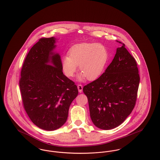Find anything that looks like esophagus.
Listing matches in <instances>:
<instances>
[{
    "label": "esophagus",
    "instance_id": "1",
    "mask_svg": "<svg viewBox=\"0 0 160 160\" xmlns=\"http://www.w3.org/2000/svg\"><path fill=\"white\" fill-rule=\"evenodd\" d=\"M77 88H78V92H80V93L82 92V91H83V86L79 84L77 86Z\"/></svg>",
    "mask_w": 160,
    "mask_h": 160
}]
</instances>
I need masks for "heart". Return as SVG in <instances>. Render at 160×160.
<instances>
[{
	"label": "heart",
	"instance_id": "b5f03b06",
	"mask_svg": "<svg viewBox=\"0 0 160 160\" xmlns=\"http://www.w3.org/2000/svg\"><path fill=\"white\" fill-rule=\"evenodd\" d=\"M109 52L103 44L81 43L73 45L68 51V56L63 57L62 66L68 77L74 75L77 66L81 72L79 78L85 77L92 80L102 74L109 60Z\"/></svg>",
	"mask_w": 160,
	"mask_h": 160
}]
</instances>
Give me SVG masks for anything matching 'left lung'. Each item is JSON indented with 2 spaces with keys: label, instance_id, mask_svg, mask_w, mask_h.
<instances>
[{
  "label": "left lung",
  "instance_id": "obj_1",
  "mask_svg": "<svg viewBox=\"0 0 160 160\" xmlns=\"http://www.w3.org/2000/svg\"><path fill=\"white\" fill-rule=\"evenodd\" d=\"M122 47L105 72L83 87L90 116L97 128L112 129L131 114L137 102L140 75L137 62L125 45Z\"/></svg>",
  "mask_w": 160,
  "mask_h": 160
}]
</instances>
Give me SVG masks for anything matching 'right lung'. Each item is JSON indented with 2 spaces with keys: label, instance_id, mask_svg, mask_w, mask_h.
<instances>
[{
  "label": "right lung",
  "instance_id": "right-lung-1",
  "mask_svg": "<svg viewBox=\"0 0 160 160\" xmlns=\"http://www.w3.org/2000/svg\"><path fill=\"white\" fill-rule=\"evenodd\" d=\"M54 43L53 37L38 40L27 55L19 80L26 112L32 122L46 131L56 130L65 123L78 93L75 83L63 73L60 56L52 51Z\"/></svg>",
  "mask_w": 160,
  "mask_h": 160
}]
</instances>
